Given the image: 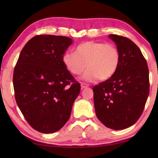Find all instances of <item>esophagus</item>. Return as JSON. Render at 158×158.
<instances>
[{"label":"esophagus","instance_id":"obj_1","mask_svg":"<svg viewBox=\"0 0 158 158\" xmlns=\"http://www.w3.org/2000/svg\"><path fill=\"white\" fill-rule=\"evenodd\" d=\"M81 86L82 89H85V88L89 87V85L87 84H85V83H81Z\"/></svg>","mask_w":158,"mask_h":158}]
</instances>
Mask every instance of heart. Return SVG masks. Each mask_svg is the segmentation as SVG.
Returning <instances> with one entry per match:
<instances>
[{
  "label": "heart",
  "mask_w": 158,
  "mask_h": 158,
  "mask_svg": "<svg viewBox=\"0 0 158 158\" xmlns=\"http://www.w3.org/2000/svg\"><path fill=\"white\" fill-rule=\"evenodd\" d=\"M62 59L66 68L75 75L81 74L87 67L82 79L91 82L98 78H111L118 68L121 55L114 44L89 41L78 45L75 53L65 52Z\"/></svg>",
  "instance_id": "obj_1"
}]
</instances>
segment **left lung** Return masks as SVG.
Listing matches in <instances>:
<instances>
[{"label":"left lung","instance_id":"8db88e82","mask_svg":"<svg viewBox=\"0 0 158 158\" xmlns=\"http://www.w3.org/2000/svg\"><path fill=\"white\" fill-rule=\"evenodd\" d=\"M121 55L117 71L95 85L94 106L98 118L106 127L123 130L135 123L149 94L148 65L141 50L127 37L109 35Z\"/></svg>","mask_w":158,"mask_h":158}]
</instances>
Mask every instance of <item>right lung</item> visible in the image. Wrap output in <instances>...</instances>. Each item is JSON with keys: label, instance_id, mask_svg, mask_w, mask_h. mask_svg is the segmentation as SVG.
I'll return each instance as SVG.
<instances>
[{"label": "right lung", "instance_id": "obj_1", "mask_svg": "<svg viewBox=\"0 0 158 158\" xmlns=\"http://www.w3.org/2000/svg\"><path fill=\"white\" fill-rule=\"evenodd\" d=\"M69 37L40 35L21 50L13 74L15 96L31 126L49 134L61 129L70 117L81 86L63 62L73 44Z\"/></svg>", "mask_w": 158, "mask_h": 158}]
</instances>
